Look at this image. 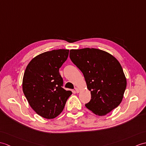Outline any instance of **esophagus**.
I'll use <instances>...</instances> for the list:
<instances>
[{"label":"esophagus","instance_id":"34e87169","mask_svg":"<svg viewBox=\"0 0 146 146\" xmlns=\"http://www.w3.org/2000/svg\"><path fill=\"white\" fill-rule=\"evenodd\" d=\"M75 91H76V93H78L80 92V90L78 88H75Z\"/></svg>","mask_w":146,"mask_h":146}]
</instances>
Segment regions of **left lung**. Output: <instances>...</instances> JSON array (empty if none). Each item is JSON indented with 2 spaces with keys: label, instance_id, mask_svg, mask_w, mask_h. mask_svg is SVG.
<instances>
[{
  "label": "left lung",
  "instance_id": "obj_1",
  "mask_svg": "<svg viewBox=\"0 0 146 146\" xmlns=\"http://www.w3.org/2000/svg\"><path fill=\"white\" fill-rule=\"evenodd\" d=\"M72 62L83 73L91 91L85 106L103 116L117 108L123 100L127 82L119 62L111 54L96 48L70 50Z\"/></svg>",
  "mask_w": 146,
  "mask_h": 146
}]
</instances>
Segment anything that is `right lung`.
<instances>
[{"mask_svg":"<svg viewBox=\"0 0 146 146\" xmlns=\"http://www.w3.org/2000/svg\"><path fill=\"white\" fill-rule=\"evenodd\" d=\"M69 50H53L40 54L30 61L23 78L22 89L36 113L53 119L62 113L72 92L63 88L60 68L67 60Z\"/></svg>","mask_w":146,"mask_h":146,"instance_id":"obj_1","label":"right lung"}]
</instances>
